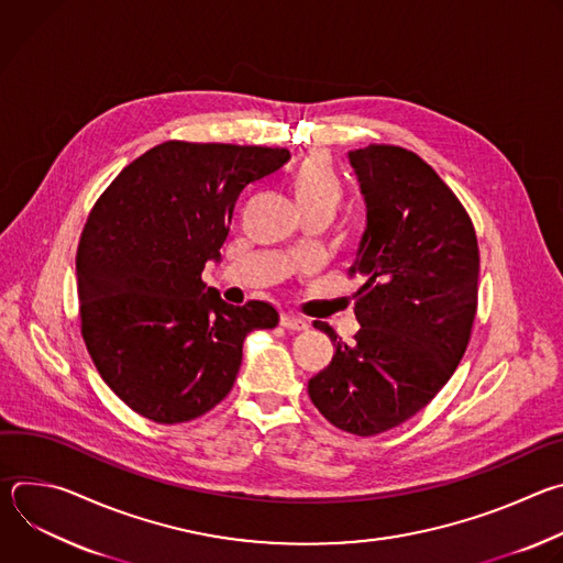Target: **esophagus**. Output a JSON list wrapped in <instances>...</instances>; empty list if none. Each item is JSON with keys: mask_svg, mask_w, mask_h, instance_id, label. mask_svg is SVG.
<instances>
[{"mask_svg": "<svg viewBox=\"0 0 563 563\" xmlns=\"http://www.w3.org/2000/svg\"><path fill=\"white\" fill-rule=\"evenodd\" d=\"M280 325L287 328V330H294V332H305L309 328V323H307L305 318H300V316H296L291 311L280 313Z\"/></svg>", "mask_w": 563, "mask_h": 563, "instance_id": "esophagus-1", "label": "esophagus"}]
</instances>
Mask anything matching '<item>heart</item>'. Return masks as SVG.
I'll use <instances>...</instances> for the list:
<instances>
[{
  "mask_svg": "<svg viewBox=\"0 0 563 563\" xmlns=\"http://www.w3.org/2000/svg\"><path fill=\"white\" fill-rule=\"evenodd\" d=\"M294 200L305 213L336 211L343 200V183L332 159L323 153L307 155L289 180Z\"/></svg>",
  "mask_w": 563,
  "mask_h": 563,
  "instance_id": "obj_1",
  "label": "heart"
}]
</instances>
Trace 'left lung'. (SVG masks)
I'll list each match as a JSON object with an SVG mask.
<instances>
[{
    "instance_id": "1",
    "label": "left lung",
    "mask_w": 563,
    "mask_h": 563,
    "mask_svg": "<svg viewBox=\"0 0 563 563\" xmlns=\"http://www.w3.org/2000/svg\"><path fill=\"white\" fill-rule=\"evenodd\" d=\"M367 209L352 265L361 323L309 378L311 404L332 426L374 437L423 410L454 374L476 313L478 247L470 216L423 159L400 146L347 153Z\"/></svg>"
}]
</instances>
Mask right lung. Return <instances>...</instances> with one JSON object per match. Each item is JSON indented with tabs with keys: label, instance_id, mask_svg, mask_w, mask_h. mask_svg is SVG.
<instances>
[{
	"label": "right lung",
	"instance_id": "1",
	"mask_svg": "<svg viewBox=\"0 0 563 563\" xmlns=\"http://www.w3.org/2000/svg\"><path fill=\"white\" fill-rule=\"evenodd\" d=\"M287 159V148L163 142L91 209L75 258L82 336L104 383L144 419L209 412L233 387L247 334L278 325L269 302H224L202 269L220 261L240 191Z\"/></svg>",
	"mask_w": 563,
	"mask_h": 563
}]
</instances>
